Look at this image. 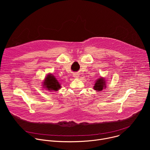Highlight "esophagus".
I'll return each mask as SVG.
<instances>
[{
    "label": "esophagus",
    "mask_w": 150,
    "mask_h": 150,
    "mask_svg": "<svg viewBox=\"0 0 150 150\" xmlns=\"http://www.w3.org/2000/svg\"><path fill=\"white\" fill-rule=\"evenodd\" d=\"M73 76H74V78H78V77H79V75H78V74H74L73 75Z\"/></svg>",
    "instance_id": "34e87169"
}]
</instances>
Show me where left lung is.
Instances as JSON below:
<instances>
[{
	"instance_id": "left-lung-1",
	"label": "left lung",
	"mask_w": 150,
	"mask_h": 150,
	"mask_svg": "<svg viewBox=\"0 0 150 150\" xmlns=\"http://www.w3.org/2000/svg\"><path fill=\"white\" fill-rule=\"evenodd\" d=\"M105 79L103 77L99 78L96 81V83H94V86L93 87L94 90L98 91H102L103 89L105 88Z\"/></svg>"
}]
</instances>
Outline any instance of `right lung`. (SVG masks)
I'll return each instance as SVG.
<instances>
[{
  "mask_svg": "<svg viewBox=\"0 0 150 150\" xmlns=\"http://www.w3.org/2000/svg\"><path fill=\"white\" fill-rule=\"evenodd\" d=\"M43 86L44 88L50 91H58L61 87L59 82L56 79L55 76L50 74H48L45 78V81L43 82Z\"/></svg>",
  "mask_w": 150,
  "mask_h": 150,
  "instance_id": "obj_1",
  "label": "right lung"
}]
</instances>
